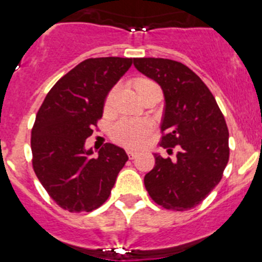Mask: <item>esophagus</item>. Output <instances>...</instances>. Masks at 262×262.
Segmentation results:
<instances>
[{
  "instance_id": "esophagus-1",
  "label": "esophagus",
  "mask_w": 262,
  "mask_h": 262,
  "mask_svg": "<svg viewBox=\"0 0 262 262\" xmlns=\"http://www.w3.org/2000/svg\"><path fill=\"white\" fill-rule=\"evenodd\" d=\"M127 155H128V157L131 160H134L138 157V152H135V151H127Z\"/></svg>"
}]
</instances>
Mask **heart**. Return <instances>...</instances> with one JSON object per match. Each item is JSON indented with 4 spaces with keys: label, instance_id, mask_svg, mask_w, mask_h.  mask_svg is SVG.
<instances>
[{
    "label": "heart",
    "instance_id": "heart-1",
    "mask_svg": "<svg viewBox=\"0 0 262 262\" xmlns=\"http://www.w3.org/2000/svg\"><path fill=\"white\" fill-rule=\"evenodd\" d=\"M155 84L151 80L142 78L136 81V89L138 92L143 90L144 88ZM118 86L111 88L108 94L105 99V108H110L114 103L115 96H117ZM152 133V124L145 119H129L123 118L119 119L113 124L110 129V138L118 144L123 145L127 148H139L147 140V138Z\"/></svg>",
    "mask_w": 262,
    "mask_h": 262
}]
</instances>
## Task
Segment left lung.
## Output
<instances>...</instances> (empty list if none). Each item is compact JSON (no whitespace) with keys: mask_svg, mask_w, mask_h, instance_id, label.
Segmentation results:
<instances>
[{"mask_svg":"<svg viewBox=\"0 0 262 262\" xmlns=\"http://www.w3.org/2000/svg\"><path fill=\"white\" fill-rule=\"evenodd\" d=\"M143 75L155 80L165 97L160 145L176 160L155 155L144 177L148 194L159 206L185 211L200 205L223 177L228 159V128L214 96L182 62L160 57L134 59Z\"/></svg>","mask_w":262,"mask_h":262,"instance_id":"8db88e82","label":"left lung"}]
</instances>
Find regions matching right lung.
<instances>
[{
	"label": "right lung",
	"instance_id": "obj_1",
	"mask_svg": "<svg viewBox=\"0 0 262 262\" xmlns=\"http://www.w3.org/2000/svg\"><path fill=\"white\" fill-rule=\"evenodd\" d=\"M133 59H86L48 92L31 131L32 168L51 200L69 212L93 211L107 201L128 156L106 143L92 156L85 140L102 118L110 89Z\"/></svg>",
	"mask_w": 262,
	"mask_h": 262
}]
</instances>
